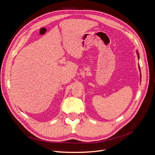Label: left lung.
Listing matches in <instances>:
<instances>
[{"mask_svg":"<svg viewBox=\"0 0 155 155\" xmlns=\"http://www.w3.org/2000/svg\"><path fill=\"white\" fill-rule=\"evenodd\" d=\"M138 58H139V54H138ZM139 69H140V66H139Z\"/></svg>","mask_w":155,"mask_h":155,"instance_id":"1","label":"left lung"}]
</instances>
